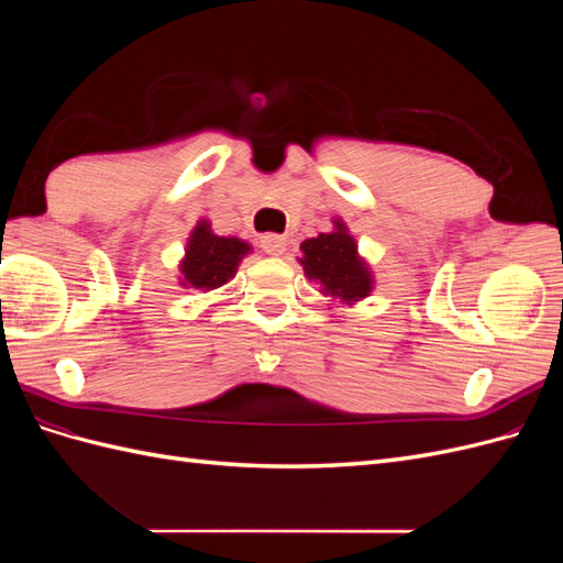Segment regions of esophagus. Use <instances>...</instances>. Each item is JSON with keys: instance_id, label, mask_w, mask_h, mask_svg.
<instances>
[{"instance_id": "34e87169", "label": "esophagus", "mask_w": 563, "mask_h": 563, "mask_svg": "<svg viewBox=\"0 0 563 563\" xmlns=\"http://www.w3.org/2000/svg\"><path fill=\"white\" fill-rule=\"evenodd\" d=\"M261 246L267 255H282L286 251V236L282 234H263Z\"/></svg>"}]
</instances>
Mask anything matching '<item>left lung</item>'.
I'll return each instance as SVG.
<instances>
[{
  "mask_svg": "<svg viewBox=\"0 0 563 563\" xmlns=\"http://www.w3.org/2000/svg\"><path fill=\"white\" fill-rule=\"evenodd\" d=\"M335 230L312 236L300 244V265L308 279L321 284V294L338 298L340 302H356L371 294L373 275L366 261L356 251L354 236L343 220H333Z\"/></svg>",
  "mask_w": 563,
  "mask_h": 563,
  "instance_id": "obj_1",
  "label": "left lung"
}]
</instances>
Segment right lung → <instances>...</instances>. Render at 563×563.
Instances as JSON below:
<instances>
[{
  "mask_svg": "<svg viewBox=\"0 0 563 563\" xmlns=\"http://www.w3.org/2000/svg\"><path fill=\"white\" fill-rule=\"evenodd\" d=\"M249 251L251 246L246 242L236 236H218L207 220H199L180 261V286L213 291L236 275Z\"/></svg>",
  "mask_w": 563,
  "mask_h": 563,
  "instance_id": "right-lung-1",
  "label": "right lung"
}]
</instances>
